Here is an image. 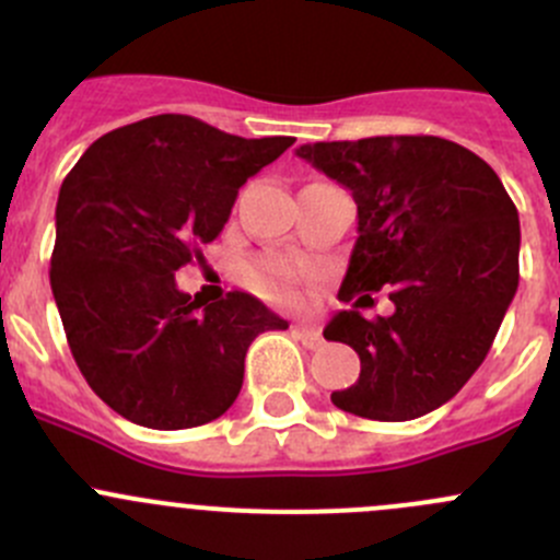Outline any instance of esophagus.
<instances>
[{
	"instance_id": "esophagus-1",
	"label": "esophagus",
	"mask_w": 560,
	"mask_h": 560,
	"mask_svg": "<svg viewBox=\"0 0 560 560\" xmlns=\"http://www.w3.org/2000/svg\"><path fill=\"white\" fill-rule=\"evenodd\" d=\"M295 338L303 343V347H308V349L322 347V341H325V338H322V332L312 325H298L295 327Z\"/></svg>"
}]
</instances>
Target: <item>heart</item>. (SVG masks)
Listing matches in <instances>:
<instances>
[{"instance_id":"heart-1","label":"heart","mask_w":560,"mask_h":560,"mask_svg":"<svg viewBox=\"0 0 560 560\" xmlns=\"http://www.w3.org/2000/svg\"><path fill=\"white\" fill-rule=\"evenodd\" d=\"M248 281L265 298L279 303H292L298 298V273L287 259L265 257L248 268Z\"/></svg>"}]
</instances>
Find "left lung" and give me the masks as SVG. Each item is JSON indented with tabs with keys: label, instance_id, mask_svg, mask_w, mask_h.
I'll use <instances>...</instances> for the list:
<instances>
[{
	"label": "left lung",
	"instance_id": "1",
	"mask_svg": "<svg viewBox=\"0 0 560 560\" xmlns=\"http://www.w3.org/2000/svg\"><path fill=\"white\" fill-rule=\"evenodd\" d=\"M358 202V241L338 298L382 285L396 312L354 308L327 322V341L360 354V380L330 395L338 409L404 422L447 404L490 352L517 292L521 219L493 167L433 135L306 143L295 151Z\"/></svg>",
	"mask_w": 560,
	"mask_h": 560
}]
</instances>
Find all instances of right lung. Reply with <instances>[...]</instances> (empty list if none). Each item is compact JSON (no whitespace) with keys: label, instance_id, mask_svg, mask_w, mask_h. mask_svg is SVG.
Returning <instances> with one entry per match:
<instances>
[{"label":"right lung","instance_id":"right-lung-1","mask_svg":"<svg viewBox=\"0 0 560 560\" xmlns=\"http://www.w3.org/2000/svg\"><path fill=\"white\" fill-rule=\"evenodd\" d=\"M292 143L162 113L94 140L61 184L56 308L89 387L135 425L180 431L222 417L248 343L290 327L246 292L200 303L175 287V270L219 238L241 186Z\"/></svg>","mask_w":560,"mask_h":560}]
</instances>
